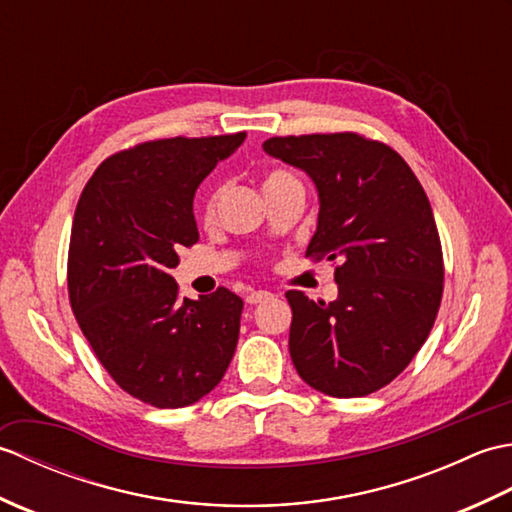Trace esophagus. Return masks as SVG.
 Wrapping results in <instances>:
<instances>
[{"label":"esophagus","mask_w":512,"mask_h":512,"mask_svg":"<svg viewBox=\"0 0 512 512\" xmlns=\"http://www.w3.org/2000/svg\"><path fill=\"white\" fill-rule=\"evenodd\" d=\"M270 297H273V295H270V292H266V290H253V292H248V295H246V303H248V306H257V303H262Z\"/></svg>","instance_id":"esophagus-1"}]
</instances>
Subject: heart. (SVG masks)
I'll return each instance as SVG.
<instances>
[{
  "instance_id": "b5f03b06",
  "label": "heart",
  "mask_w": 512,
  "mask_h": 512,
  "mask_svg": "<svg viewBox=\"0 0 512 512\" xmlns=\"http://www.w3.org/2000/svg\"><path fill=\"white\" fill-rule=\"evenodd\" d=\"M295 178L290 176V173H286V171H281V169H270L266 176H264V180H262V187H264V193H268V191H273V189H279V187H284V184H288V182H292ZM217 200H220V193L217 191H213V193H209L204 198V202H202V206H200V220L204 222V224H213V220H215V213H217Z\"/></svg>"
}]
</instances>
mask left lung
Returning <instances> with one entry per match:
<instances>
[{"mask_svg":"<svg viewBox=\"0 0 512 512\" xmlns=\"http://www.w3.org/2000/svg\"><path fill=\"white\" fill-rule=\"evenodd\" d=\"M264 149L317 184L306 257L334 262L339 284L332 303L286 292L292 363L328 396L374 394L411 363L440 310L442 244L427 193L398 151L356 132L273 136Z\"/></svg>","mask_w":512,"mask_h":512,"instance_id":"left-lung-1","label":"left lung"}]
</instances>
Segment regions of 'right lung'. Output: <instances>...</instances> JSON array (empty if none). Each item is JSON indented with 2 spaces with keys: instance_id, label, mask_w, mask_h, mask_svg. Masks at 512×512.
<instances>
[{
  "instance_id": "obj_1",
  "label": "right lung",
  "mask_w": 512,
  "mask_h": 512,
  "mask_svg": "<svg viewBox=\"0 0 512 512\" xmlns=\"http://www.w3.org/2000/svg\"><path fill=\"white\" fill-rule=\"evenodd\" d=\"M246 132L158 138L105 158L76 204L68 295L96 358L129 396L193 405L235 354L244 301L228 288L180 299V246L198 242L193 195Z\"/></svg>"
}]
</instances>
